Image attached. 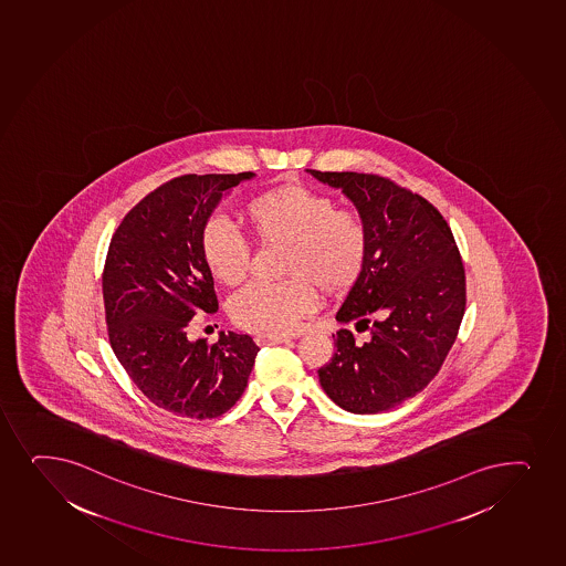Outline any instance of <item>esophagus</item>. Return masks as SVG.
<instances>
[{
	"instance_id": "obj_1",
	"label": "esophagus",
	"mask_w": 566,
	"mask_h": 566,
	"mask_svg": "<svg viewBox=\"0 0 566 566\" xmlns=\"http://www.w3.org/2000/svg\"><path fill=\"white\" fill-rule=\"evenodd\" d=\"M290 340H292L290 337H273V335H258L255 337V343L261 344V346L263 344H284L290 343Z\"/></svg>"
}]
</instances>
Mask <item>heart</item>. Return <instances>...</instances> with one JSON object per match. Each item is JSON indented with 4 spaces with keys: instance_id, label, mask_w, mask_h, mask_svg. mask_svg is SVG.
<instances>
[{
    "instance_id": "heart-1",
    "label": "heart",
    "mask_w": 566,
    "mask_h": 566,
    "mask_svg": "<svg viewBox=\"0 0 566 566\" xmlns=\"http://www.w3.org/2000/svg\"><path fill=\"white\" fill-rule=\"evenodd\" d=\"M258 241L286 244L276 284H248L229 301V316L241 329L284 337L318 306L314 286L343 295L361 279L369 258V231L363 218L322 191L286 185L252 197L242 210ZM201 255L210 274L228 286L250 269V244L222 218L201 231Z\"/></svg>"
}]
</instances>
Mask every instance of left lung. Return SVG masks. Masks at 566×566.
I'll return each instance as SVG.
<instances>
[{
    "mask_svg": "<svg viewBox=\"0 0 566 566\" xmlns=\"http://www.w3.org/2000/svg\"><path fill=\"white\" fill-rule=\"evenodd\" d=\"M306 171L343 190L369 231L367 265L337 319L356 322L370 338L359 343L352 331H337V349L318 370L319 384L348 412L399 407L439 375L458 338L467 305L458 244L426 197L389 178Z\"/></svg>",
    "mask_w": 566,
    "mask_h": 566,
    "instance_id": "left-lung-1",
    "label": "left lung"
}]
</instances>
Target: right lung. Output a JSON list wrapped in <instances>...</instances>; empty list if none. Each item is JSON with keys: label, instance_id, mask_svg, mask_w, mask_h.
I'll list each match as a JSON object with an SVG mask.
<instances>
[{"label": "right lung", "instance_id": "right-lung-1", "mask_svg": "<svg viewBox=\"0 0 566 566\" xmlns=\"http://www.w3.org/2000/svg\"><path fill=\"white\" fill-rule=\"evenodd\" d=\"M254 172L185 175L127 212L108 244L103 301L108 340L135 386L180 418H218L241 399L260 348L248 335L190 340L197 314L218 311L201 231L223 193Z\"/></svg>", "mask_w": 566, "mask_h": 566}]
</instances>
